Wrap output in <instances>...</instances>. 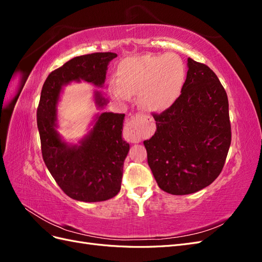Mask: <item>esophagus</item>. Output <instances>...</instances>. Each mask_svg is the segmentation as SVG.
Masks as SVG:
<instances>
[{
  "instance_id": "1",
  "label": "esophagus",
  "mask_w": 262,
  "mask_h": 262,
  "mask_svg": "<svg viewBox=\"0 0 262 262\" xmlns=\"http://www.w3.org/2000/svg\"><path fill=\"white\" fill-rule=\"evenodd\" d=\"M123 136L131 143H138L142 139V132L140 130V116L136 115L126 122Z\"/></svg>"
}]
</instances>
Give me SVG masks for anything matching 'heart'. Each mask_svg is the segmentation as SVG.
Masks as SVG:
<instances>
[{
    "instance_id": "b5f03b06",
    "label": "heart",
    "mask_w": 262,
    "mask_h": 262,
    "mask_svg": "<svg viewBox=\"0 0 262 262\" xmlns=\"http://www.w3.org/2000/svg\"><path fill=\"white\" fill-rule=\"evenodd\" d=\"M185 77V64L176 54L131 58L119 66L117 81L110 83V93L120 100L139 95L142 108L161 113L176 100Z\"/></svg>"
}]
</instances>
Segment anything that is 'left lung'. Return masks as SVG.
<instances>
[{"mask_svg": "<svg viewBox=\"0 0 262 262\" xmlns=\"http://www.w3.org/2000/svg\"><path fill=\"white\" fill-rule=\"evenodd\" d=\"M181 94L161 114L144 141L157 185L170 194H189L211 185L224 167L232 131L228 99L216 74L188 58Z\"/></svg>", "mask_w": 262, "mask_h": 262, "instance_id": "left-lung-1", "label": "left lung"}]
</instances>
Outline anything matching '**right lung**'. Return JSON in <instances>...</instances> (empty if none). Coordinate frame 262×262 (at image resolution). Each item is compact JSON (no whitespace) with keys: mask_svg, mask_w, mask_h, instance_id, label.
<instances>
[{"mask_svg":"<svg viewBox=\"0 0 262 262\" xmlns=\"http://www.w3.org/2000/svg\"><path fill=\"white\" fill-rule=\"evenodd\" d=\"M114 52H95L69 60L52 71L42 86L37 108V125L43 162L58 186L77 201L98 202L114 198L121 187L123 162L129 144L122 140L124 114L102 113L81 145L69 146L55 131L57 105L63 85L84 80L97 86L105 82L108 63ZM99 107L106 105L97 92Z\"/></svg>","mask_w":262,"mask_h":262,"instance_id":"right-lung-1","label":"right lung"}]
</instances>
